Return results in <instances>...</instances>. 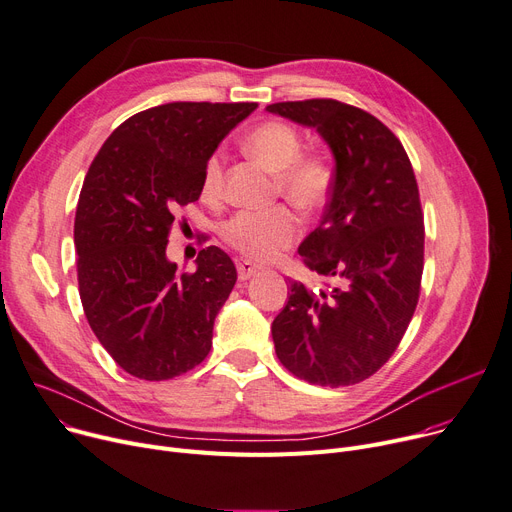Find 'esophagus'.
<instances>
[{
	"mask_svg": "<svg viewBox=\"0 0 512 512\" xmlns=\"http://www.w3.org/2000/svg\"><path fill=\"white\" fill-rule=\"evenodd\" d=\"M236 269H238V280H249V278H253L257 271H261V267L257 265V263H253V261H249V259H243V261H238L236 263Z\"/></svg>",
	"mask_w": 512,
	"mask_h": 512,
	"instance_id": "1",
	"label": "esophagus"
}]
</instances>
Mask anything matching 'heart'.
Returning <instances> with one entry per match:
<instances>
[{"label": "heart", "instance_id": "heart-1", "mask_svg": "<svg viewBox=\"0 0 512 512\" xmlns=\"http://www.w3.org/2000/svg\"><path fill=\"white\" fill-rule=\"evenodd\" d=\"M245 150L276 175V193L304 214L319 212L335 183L333 162L321 152H302V135L286 121L271 119L245 135ZM224 193V160L210 154L201 170V195L216 201ZM300 232L292 210L238 212L224 222V243L253 261H269L288 249Z\"/></svg>", "mask_w": 512, "mask_h": 512}]
</instances>
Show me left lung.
I'll list each match as a JSON object with an SVG mask.
<instances>
[{"instance_id":"1","label":"left lung","mask_w":512,"mask_h":512,"mask_svg":"<svg viewBox=\"0 0 512 512\" xmlns=\"http://www.w3.org/2000/svg\"><path fill=\"white\" fill-rule=\"evenodd\" d=\"M267 111L317 127L335 156L323 220L298 247L325 282H290L271 323L276 354L311 385L362 383L393 356L420 298L424 214L412 162L385 123L346 102L288 100Z\"/></svg>"}]
</instances>
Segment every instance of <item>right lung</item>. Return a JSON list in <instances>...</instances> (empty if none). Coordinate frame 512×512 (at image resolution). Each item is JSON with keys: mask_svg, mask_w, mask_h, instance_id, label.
I'll return each instance as SVG.
<instances>
[{"mask_svg": "<svg viewBox=\"0 0 512 512\" xmlns=\"http://www.w3.org/2000/svg\"><path fill=\"white\" fill-rule=\"evenodd\" d=\"M257 102H168L135 113L102 144L84 179L76 265L84 315L131 377L168 381L206 360L214 319L236 284L218 247L177 274L166 259L177 212L201 195V170Z\"/></svg>", "mask_w": 512, "mask_h": 512, "instance_id": "right-lung-1", "label": "right lung"}]
</instances>
